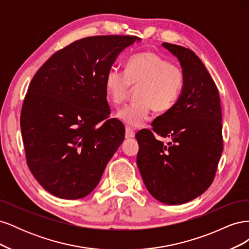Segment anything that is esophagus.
Here are the masks:
<instances>
[{"mask_svg": "<svg viewBox=\"0 0 249 249\" xmlns=\"http://www.w3.org/2000/svg\"><path fill=\"white\" fill-rule=\"evenodd\" d=\"M134 136H135V132L131 129V127L126 126L125 127V138L130 139V138H133Z\"/></svg>", "mask_w": 249, "mask_h": 249, "instance_id": "1", "label": "esophagus"}]
</instances>
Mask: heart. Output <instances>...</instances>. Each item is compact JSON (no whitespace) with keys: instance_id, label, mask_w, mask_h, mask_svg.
<instances>
[{"instance_id":"obj_1","label":"heart","mask_w":249,"mask_h":249,"mask_svg":"<svg viewBox=\"0 0 249 249\" xmlns=\"http://www.w3.org/2000/svg\"><path fill=\"white\" fill-rule=\"evenodd\" d=\"M184 71L154 52H142L127 60L124 71L115 67L105 77L108 100L122 104L129 95L131 86L136 101L120 109L116 117L130 126H140L154 108L157 112L169 111L177 104L184 86Z\"/></svg>"}]
</instances>
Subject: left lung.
I'll list each match as a JSON object with an SVG mask.
<instances>
[{
  "mask_svg": "<svg viewBox=\"0 0 249 249\" xmlns=\"http://www.w3.org/2000/svg\"><path fill=\"white\" fill-rule=\"evenodd\" d=\"M162 46L179 61L184 86L175 106L154 120L153 132L136 134L137 166L157 200L182 205L198 197L214 179L223 149L220 97L194 52L167 42ZM154 132L172 141L165 145Z\"/></svg>",
  "mask_w": 249,
  "mask_h": 249,
  "instance_id": "obj_1",
  "label": "left lung"
}]
</instances>
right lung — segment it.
<instances>
[{
  "instance_id": "add662e5",
  "label": "right lung",
  "mask_w": 249,
  "mask_h": 249,
  "mask_svg": "<svg viewBox=\"0 0 249 249\" xmlns=\"http://www.w3.org/2000/svg\"><path fill=\"white\" fill-rule=\"evenodd\" d=\"M140 40L86 37L56 52L35 73L22 104L20 130L28 166L51 194L78 199L100 183L124 139L122 122L106 120L105 77L120 53Z\"/></svg>"
}]
</instances>
